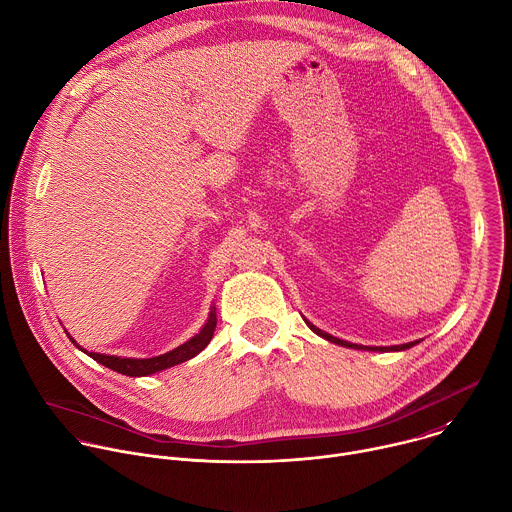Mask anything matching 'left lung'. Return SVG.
Wrapping results in <instances>:
<instances>
[{"label":"left lung","instance_id":"left-lung-1","mask_svg":"<svg viewBox=\"0 0 512 512\" xmlns=\"http://www.w3.org/2000/svg\"><path fill=\"white\" fill-rule=\"evenodd\" d=\"M307 325L311 327V331H315L319 337H323V339H327V342H331V344H335V346H344V348H352V350H368V352H402V350H408V348H412V346H416V344H420V339H416V342H410V344H402V346H390V348H382V346H360V344H352V342H346V339H339V337H335V335H331V333H327V331H321L319 327H315L313 323H309L307 321Z\"/></svg>","mask_w":512,"mask_h":512}]
</instances>
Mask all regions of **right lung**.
I'll return each mask as SVG.
<instances>
[{"label":"right lung","mask_w":512,"mask_h":512,"mask_svg":"<svg viewBox=\"0 0 512 512\" xmlns=\"http://www.w3.org/2000/svg\"><path fill=\"white\" fill-rule=\"evenodd\" d=\"M215 327H217V309L215 305H211V311H209V317L205 321V325L201 327L199 333H195L191 339H187L185 344H181L179 348L170 350L166 354H160V356H154V358H120V356H108V354H98V352H88L84 350L82 346L76 344V339L68 333V337L74 342V346L78 350H82L86 356H90L92 360H96L98 364L118 372V374H124V376H132V378H140V376H150V374H156V372H162L166 368H173V366H179L191 358H195L197 354H201L209 342L213 339V333H215Z\"/></svg>","instance_id":"1"}]
</instances>
